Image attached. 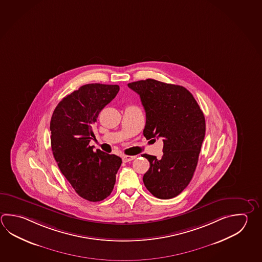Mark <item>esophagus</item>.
I'll return each instance as SVG.
<instances>
[{"label": "esophagus", "instance_id": "obj_1", "mask_svg": "<svg viewBox=\"0 0 262 262\" xmlns=\"http://www.w3.org/2000/svg\"><path fill=\"white\" fill-rule=\"evenodd\" d=\"M135 158H136V156H123L122 160H123V162H129V161H133Z\"/></svg>", "mask_w": 262, "mask_h": 262}]
</instances>
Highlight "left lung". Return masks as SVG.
I'll return each mask as SVG.
<instances>
[{
    "label": "left lung",
    "mask_w": 262,
    "mask_h": 262,
    "mask_svg": "<svg viewBox=\"0 0 262 262\" xmlns=\"http://www.w3.org/2000/svg\"><path fill=\"white\" fill-rule=\"evenodd\" d=\"M140 95L146 115L144 137L163 141V156L147 154L150 168L143 175L146 189L156 198L169 199L182 193L193 178L206 133L202 110L183 86L156 79L128 84Z\"/></svg>",
    "instance_id": "8db88e82"
}]
</instances>
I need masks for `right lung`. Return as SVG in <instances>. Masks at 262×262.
Instances as JSON below:
<instances>
[{
  "label": "right lung",
  "instance_id": "1",
  "mask_svg": "<svg viewBox=\"0 0 262 262\" xmlns=\"http://www.w3.org/2000/svg\"><path fill=\"white\" fill-rule=\"evenodd\" d=\"M119 85L91 83L62 99L50 122L51 146L60 170L76 193L91 202L113 191L121 158L90 146L101 110L119 93Z\"/></svg>",
  "mask_w": 262,
  "mask_h": 262
}]
</instances>
